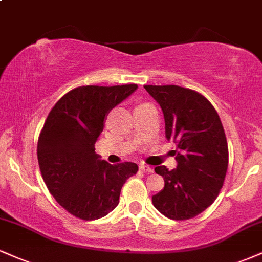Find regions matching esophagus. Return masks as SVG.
<instances>
[{"label":"esophagus","mask_w":262,"mask_h":262,"mask_svg":"<svg viewBox=\"0 0 262 262\" xmlns=\"http://www.w3.org/2000/svg\"><path fill=\"white\" fill-rule=\"evenodd\" d=\"M139 168L143 172H145V173H152L154 172L152 167H150V166H147V165H144V163H141V165L139 166Z\"/></svg>","instance_id":"obj_1"}]
</instances>
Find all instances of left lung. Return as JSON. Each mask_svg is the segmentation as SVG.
Returning <instances> with one entry per match:
<instances>
[{
  "instance_id": "left-lung-1",
  "label": "left lung",
  "mask_w": 262,
  "mask_h": 262,
  "mask_svg": "<svg viewBox=\"0 0 262 262\" xmlns=\"http://www.w3.org/2000/svg\"><path fill=\"white\" fill-rule=\"evenodd\" d=\"M161 106L166 138L177 145V168L155 167L165 188L152 196L162 215L193 219L219 196L228 168V145L215 107L195 90L178 85H144Z\"/></svg>"
}]
</instances>
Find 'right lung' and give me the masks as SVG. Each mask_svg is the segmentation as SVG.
Wrapping results in <instances>:
<instances>
[{
    "label": "right lung",
    "mask_w": 262,
    "mask_h": 262,
    "mask_svg": "<svg viewBox=\"0 0 262 262\" xmlns=\"http://www.w3.org/2000/svg\"><path fill=\"white\" fill-rule=\"evenodd\" d=\"M137 89V84L75 88L47 116L37 141L41 176L56 201L78 219L93 221L111 212L123 184L138 172L137 163L111 165L95 152L107 113Z\"/></svg>",
    "instance_id": "right-lung-1"
}]
</instances>
